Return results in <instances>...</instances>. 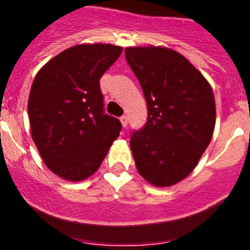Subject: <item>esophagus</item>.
Segmentation results:
<instances>
[{"label":"esophagus","mask_w":250,"mask_h":250,"mask_svg":"<svg viewBox=\"0 0 250 250\" xmlns=\"http://www.w3.org/2000/svg\"><path fill=\"white\" fill-rule=\"evenodd\" d=\"M120 121H121V124H123L124 127L127 126V116H126V115H123V116L120 118Z\"/></svg>","instance_id":"34e87169"}]
</instances>
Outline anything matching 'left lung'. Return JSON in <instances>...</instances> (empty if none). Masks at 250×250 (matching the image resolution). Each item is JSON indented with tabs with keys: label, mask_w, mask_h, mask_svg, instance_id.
<instances>
[{
	"label": "left lung",
	"mask_w": 250,
	"mask_h": 250,
	"mask_svg": "<svg viewBox=\"0 0 250 250\" xmlns=\"http://www.w3.org/2000/svg\"><path fill=\"white\" fill-rule=\"evenodd\" d=\"M147 105L145 126L131 135L136 169L154 187L187 178L210 143L215 100L202 72L176 51L163 46L126 47Z\"/></svg>",
	"instance_id": "obj_1"
}]
</instances>
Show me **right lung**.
Listing matches in <instances>:
<instances>
[{"label":"right lung","mask_w":250,"mask_h":250,"mask_svg":"<svg viewBox=\"0 0 250 250\" xmlns=\"http://www.w3.org/2000/svg\"><path fill=\"white\" fill-rule=\"evenodd\" d=\"M123 52L110 43H83L60 52L40 68L28 96L32 140L46 167L68 182L100 167L121 130L104 114L100 79Z\"/></svg>","instance_id":"obj_1"}]
</instances>
